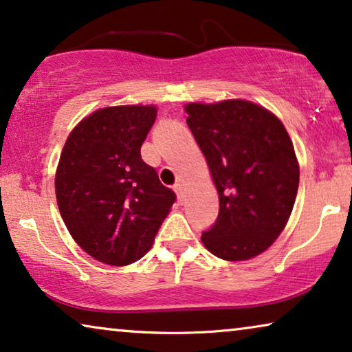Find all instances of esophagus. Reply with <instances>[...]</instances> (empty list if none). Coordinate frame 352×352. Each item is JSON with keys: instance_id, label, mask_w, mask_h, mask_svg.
<instances>
[{"instance_id": "obj_1", "label": "esophagus", "mask_w": 352, "mask_h": 352, "mask_svg": "<svg viewBox=\"0 0 352 352\" xmlns=\"http://www.w3.org/2000/svg\"><path fill=\"white\" fill-rule=\"evenodd\" d=\"M174 191L177 192V196H178V199L180 201H183V192H185V186H183V183H175L174 185Z\"/></svg>"}]
</instances>
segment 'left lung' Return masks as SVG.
<instances>
[{
  "instance_id": "left-lung-1",
  "label": "left lung",
  "mask_w": 352,
  "mask_h": 352,
  "mask_svg": "<svg viewBox=\"0 0 352 352\" xmlns=\"http://www.w3.org/2000/svg\"><path fill=\"white\" fill-rule=\"evenodd\" d=\"M188 127L219 191L206 249L230 261L254 258L277 239L294 209L300 169L277 118L245 100L186 105Z\"/></svg>"
}]
</instances>
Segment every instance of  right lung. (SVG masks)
Returning a JSON list of instances; mask_svg holds the SVG:
<instances>
[{
  "instance_id": "right-lung-1",
  "label": "right lung",
  "mask_w": 352,
  "mask_h": 352,
  "mask_svg": "<svg viewBox=\"0 0 352 352\" xmlns=\"http://www.w3.org/2000/svg\"><path fill=\"white\" fill-rule=\"evenodd\" d=\"M155 107L97 110L73 129L56 174L58 210L92 258L131 265L150 250L175 192L142 160Z\"/></svg>"
}]
</instances>
